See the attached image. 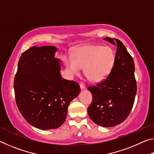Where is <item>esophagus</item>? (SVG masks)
Returning <instances> with one entry per match:
<instances>
[{
	"mask_svg": "<svg viewBox=\"0 0 154 154\" xmlns=\"http://www.w3.org/2000/svg\"><path fill=\"white\" fill-rule=\"evenodd\" d=\"M79 86H80V88H81V90H82L85 89V85L84 84H83V83H80Z\"/></svg>",
	"mask_w": 154,
	"mask_h": 154,
	"instance_id": "obj_1",
	"label": "esophagus"
}]
</instances>
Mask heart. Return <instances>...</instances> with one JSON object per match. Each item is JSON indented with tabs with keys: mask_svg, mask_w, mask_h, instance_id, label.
<instances>
[{
	"mask_svg": "<svg viewBox=\"0 0 154 154\" xmlns=\"http://www.w3.org/2000/svg\"><path fill=\"white\" fill-rule=\"evenodd\" d=\"M63 62L71 76L79 75L82 68L92 82L105 80L110 74L116 61V53L109 46L85 45L78 47L72 56H64Z\"/></svg>",
	"mask_w": 154,
	"mask_h": 154,
	"instance_id": "b5f03b06",
	"label": "heart"
}]
</instances>
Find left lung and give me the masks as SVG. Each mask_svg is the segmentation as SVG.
Listing matches in <instances>:
<instances>
[{"label": "left lung", "instance_id": "8db88e82", "mask_svg": "<svg viewBox=\"0 0 154 154\" xmlns=\"http://www.w3.org/2000/svg\"><path fill=\"white\" fill-rule=\"evenodd\" d=\"M103 40L117 46L116 61L105 80L88 88L92 94L88 113L96 124L113 127L123 122L131 111L137 94V82L133 59L124 44L109 37Z\"/></svg>", "mask_w": 154, "mask_h": 154}]
</instances>
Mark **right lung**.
<instances>
[{"instance_id": "add662e5", "label": "right lung", "mask_w": 154, "mask_h": 154, "mask_svg": "<svg viewBox=\"0 0 154 154\" xmlns=\"http://www.w3.org/2000/svg\"><path fill=\"white\" fill-rule=\"evenodd\" d=\"M58 48L32 47L22 54L14 79L15 100L21 114L36 128H58L66 120L68 106L79 94L77 83L62 78Z\"/></svg>"}]
</instances>
